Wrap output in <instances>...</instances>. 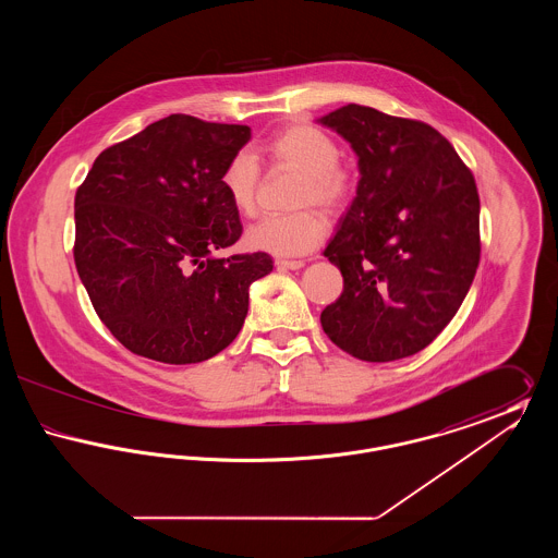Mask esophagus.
<instances>
[{"label":"esophagus","instance_id":"obj_1","mask_svg":"<svg viewBox=\"0 0 558 558\" xmlns=\"http://www.w3.org/2000/svg\"><path fill=\"white\" fill-rule=\"evenodd\" d=\"M276 266L284 267V269H301L305 266V262L303 259H278Z\"/></svg>","mask_w":558,"mask_h":558}]
</instances>
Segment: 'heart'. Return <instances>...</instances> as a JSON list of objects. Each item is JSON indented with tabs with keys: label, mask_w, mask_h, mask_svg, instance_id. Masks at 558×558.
I'll return each mask as SVG.
<instances>
[{
	"label": "heart",
	"mask_w": 558,
	"mask_h": 558,
	"mask_svg": "<svg viewBox=\"0 0 558 558\" xmlns=\"http://www.w3.org/2000/svg\"><path fill=\"white\" fill-rule=\"evenodd\" d=\"M262 150L267 157L291 165L303 173L301 205H319L341 209L353 192V180L339 165L341 150L337 142L314 125H291L271 135ZM259 184V160L251 150H239L221 171V187L240 213H253ZM326 219L316 211L294 215H264L248 226L244 239L255 251L278 257L305 255L326 236Z\"/></svg>",
	"instance_id": "b5f03b06"
}]
</instances>
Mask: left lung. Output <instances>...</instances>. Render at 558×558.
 Masks as SVG:
<instances>
[{"instance_id":"8db88e82","label":"left lung","mask_w":558,"mask_h":558,"mask_svg":"<svg viewBox=\"0 0 558 558\" xmlns=\"http://www.w3.org/2000/svg\"><path fill=\"white\" fill-rule=\"evenodd\" d=\"M357 155L355 198L324 257L343 292L322 316L328 339L364 362L425 349L456 316L478 266V194L430 125L360 105L318 119Z\"/></svg>"}]
</instances>
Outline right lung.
I'll return each mask as SVG.
<instances>
[{"label":"right lung","instance_id":"1","mask_svg":"<svg viewBox=\"0 0 558 558\" xmlns=\"http://www.w3.org/2000/svg\"><path fill=\"white\" fill-rule=\"evenodd\" d=\"M246 125L169 114L94 160L75 196V266L96 314L135 355L198 364L230 345L267 253L217 257L242 234L221 171Z\"/></svg>","mask_w":558,"mask_h":558}]
</instances>
